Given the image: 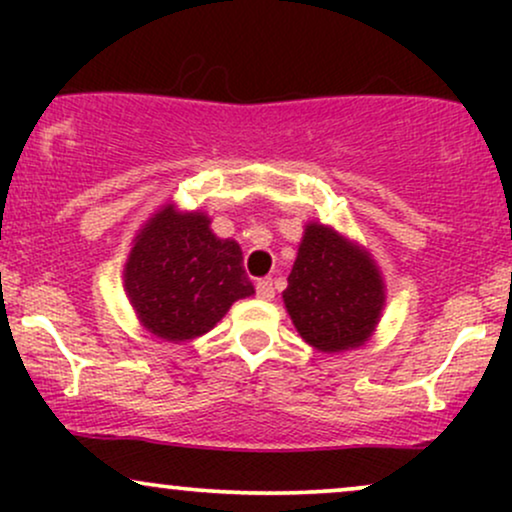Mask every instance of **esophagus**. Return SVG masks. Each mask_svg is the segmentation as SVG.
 <instances>
[{
  "mask_svg": "<svg viewBox=\"0 0 512 512\" xmlns=\"http://www.w3.org/2000/svg\"><path fill=\"white\" fill-rule=\"evenodd\" d=\"M255 291H257V298H262V301H272V298H274L272 279H260V281H257Z\"/></svg>",
  "mask_w": 512,
  "mask_h": 512,
  "instance_id": "1",
  "label": "esophagus"
}]
</instances>
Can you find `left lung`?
Segmentation results:
<instances>
[{
  "mask_svg": "<svg viewBox=\"0 0 512 512\" xmlns=\"http://www.w3.org/2000/svg\"><path fill=\"white\" fill-rule=\"evenodd\" d=\"M383 301L375 264L330 228L310 223L284 291L305 342L322 351L354 349L373 332Z\"/></svg>",
  "mask_w": 512,
  "mask_h": 512,
  "instance_id": "left-lung-1",
  "label": "left lung"
}]
</instances>
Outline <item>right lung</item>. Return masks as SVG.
<instances>
[{
    "label": "right lung",
    "instance_id": "right-lung-1",
    "mask_svg": "<svg viewBox=\"0 0 512 512\" xmlns=\"http://www.w3.org/2000/svg\"><path fill=\"white\" fill-rule=\"evenodd\" d=\"M125 289L146 330L166 342L209 332L233 301L255 293L238 243L216 238L204 214L173 207L158 211L137 236Z\"/></svg>",
    "mask_w": 512,
    "mask_h": 512
}]
</instances>
